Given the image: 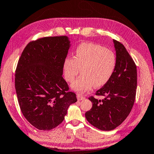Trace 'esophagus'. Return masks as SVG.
Listing matches in <instances>:
<instances>
[{"label":"esophagus","mask_w":154,"mask_h":154,"mask_svg":"<svg viewBox=\"0 0 154 154\" xmlns=\"http://www.w3.org/2000/svg\"><path fill=\"white\" fill-rule=\"evenodd\" d=\"M85 97L83 96L80 95V94H78V95H77L78 100H83V99H85Z\"/></svg>","instance_id":"34e87169"}]
</instances>
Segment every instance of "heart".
Returning a JSON list of instances; mask_svg holds the SVG:
<instances>
[{
  "mask_svg": "<svg viewBox=\"0 0 154 154\" xmlns=\"http://www.w3.org/2000/svg\"><path fill=\"white\" fill-rule=\"evenodd\" d=\"M116 65V56L112 50L98 44L82 42L75 49L74 57L64 60L63 75L67 81L72 82L81 69L82 74L71 87L78 93H83L93 86L101 87L107 83Z\"/></svg>",
  "mask_w": 154,
  "mask_h": 154,
  "instance_id": "heart-1",
  "label": "heart"
}]
</instances>
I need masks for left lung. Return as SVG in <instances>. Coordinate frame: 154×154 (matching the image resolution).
Instances as JSON below:
<instances>
[{
  "mask_svg": "<svg viewBox=\"0 0 154 154\" xmlns=\"http://www.w3.org/2000/svg\"><path fill=\"white\" fill-rule=\"evenodd\" d=\"M117 65L112 77L96 91L103 100L90 96L92 108L85 113L89 123L103 131L116 128L128 116L136 98V65L122 43L113 40Z\"/></svg>",
  "mask_w": 154,
  "mask_h": 154,
  "instance_id": "1",
  "label": "left lung"
}]
</instances>
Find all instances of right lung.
Masks as SVG:
<instances>
[{
  "mask_svg": "<svg viewBox=\"0 0 154 154\" xmlns=\"http://www.w3.org/2000/svg\"><path fill=\"white\" fill-rule=\"evenodd\" d=\"M70 47L67 36L44 37L29 42L18 60L15 88L21 112L29 123L49 131L64 120L77 101L62 76Z\"/></svg>",
  "mask_w": 154,
  "mask_h": 154,
  "instance_id": "obj_1",
  "label": "right lung"
}]
</instances>
